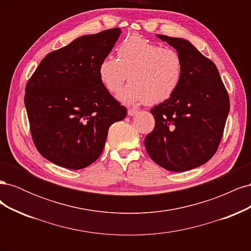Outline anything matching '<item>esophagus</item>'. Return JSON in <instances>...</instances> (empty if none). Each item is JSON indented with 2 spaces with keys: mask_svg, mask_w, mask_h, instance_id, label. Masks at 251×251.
<instances>
[{
  "mask_svg": "<svg viewBox=\"0 0 251 251\" xmlns=\"http://www.w3.org/2000/svg\"><path fill=\"white\" fill-rule=\"evenodd\" d=\"M137 113H138V110H136V109H128L127 110V115L128 116H134Z\"/></svg>",
  "mask_w": 251,
  "mask_h": 251,
  "instance_id": "34e87169",
  "label": "esophagus"
}]
</instances>
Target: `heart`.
<instances>
[{
  "mask_svg": "<svg viewBox=\"0 0 251 251\" xmlns=\"http://www.w3.org/2000/svg\"><path fill=\"white\" fill-rule=\"evenodd\" d=\"M183 75V62L172 48L132 35L117 48V59L103 58L98 66V77L110 93L116 94L124 83L131 81L119 100L126 103L144 101L161 103L176 93Z\"/></svg>",
  "mask_w": 251,
  "mask_h": 251,
  "instance_id": "obj_1",
  "label": "heart"
}]
</instances>
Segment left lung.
Segmentation results:
<instances>
[{"mask_svg": "<svg viewBox=\"0 0 251 251\" xmlns=\"http://www.w3.org/2000/svg\"><path fill=\"white\" fill-rule=\"evenodd\" d=\"M157 37L177 50L183 75L176 93L151 110L155 127L144 146L163 169L185 172L215 155L229 112V97L216 65L191 42L162 34Z\"/></svg>", "mask_w": 251, "mask_h": 251, "instance_id": "left-lung-1", "label": "left lung"}]
</instances>
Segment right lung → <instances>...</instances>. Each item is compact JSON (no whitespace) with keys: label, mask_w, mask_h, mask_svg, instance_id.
<instances>
[{"label":"right lung","mask_w":251,"mask_h":251,"mask_svg":"<svg viewBox=\"0 0 251 251\" xmlns=\"http://www.w3.org/2000/svg\"><path fill=\"white\" fill-rule=\"evenodd\" d=\"M119 28L82 35L53 51L27 82L25 107L40 154L70 170L87 168L100 156L109 127L126 116V109L98 77Z\"/></svg>","instance_id":"obj_1"}]
</instances>
